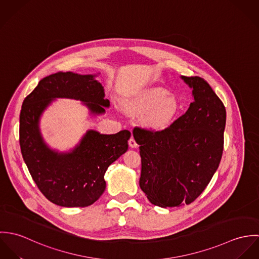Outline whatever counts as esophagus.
<instances>
[{
    "label": "esophagus",
    "instance_id": "obj_1",
    "mask_svg": "<svg viewBox=\"0 0 259 259\" xmlns=\"http://www.w3.org/2000/svg\"><path fill=\"white\" fill-rule=\"evenodd\" d=\"M128 145H130V147L132 148H136L138 147V144H137V142L135 141V139L132 137L131 138V140L128 141Z\"/></svg>",
    "mask_w": 259,
    "mask_h": 259
}]
</instances>
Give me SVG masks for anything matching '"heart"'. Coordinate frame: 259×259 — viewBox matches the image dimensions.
I'll return each instance as SVG.
<instances>
[{
    "mask_svg": "<svg viewBox=\"0 0 259 259\" xmlns=\"http://www.w3.org/2000/svg\"><path fill=\"white\" fill-rule=\"evenodd\" d=\"M161 88L145 90L130 98L124 109L136 116H143V123L151 131H163L174 121L179 111V103L175 97Z\"/></svg>",
    "mask_w": 259,
    "mask_h": 259,
    "instance_id": "obj_1",
    "label": "heart"
}]
</instances>
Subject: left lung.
I'll list each match as a JSON object with an SVG mask.
<instances>
[{
    "label": "left lung",
    "instance_id": "obj_1",
    "mask_svg": "<svg viewBox=\"0 0 259 259\" xmlns=\"http://www.w3.org/2000/svg\"><path fill=\"white\" fill-rule=\"evenodd\" d=\"M192 90L193 102L167 128L135 127L140 145V186L159 207L189 204L217 171L223 150L226 111L211 87L199 76H181Z\"/></svg>",
    "mask_w": 259,
    "mask_h": 259
}]
</instances>
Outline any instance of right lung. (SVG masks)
Masks as SVG:
<instances>
[{
    "label": "right lung",
    "instance_id": "add662e5",
    "mask_svg": "<svg viewBox=\"0 0 259 259\" xmlns=\"http://www.w3.org/2000/svg\"><path fill=\"white\" fill-rule=\"evenodd\" d=\"M96 76L72 72L51 74L39 80L22 106L23 158L40 192L60 206L85 207L96 202L106 189L108 167L128 148L131 133L126 130L114 135L88 130L69 151L50 148L41 136L40 116L57 99L81 102L92 116L106 113L110 101Z\"/></svg>",
    "mask_w": 259,
    "mask_h": 259
}]
</instances>
